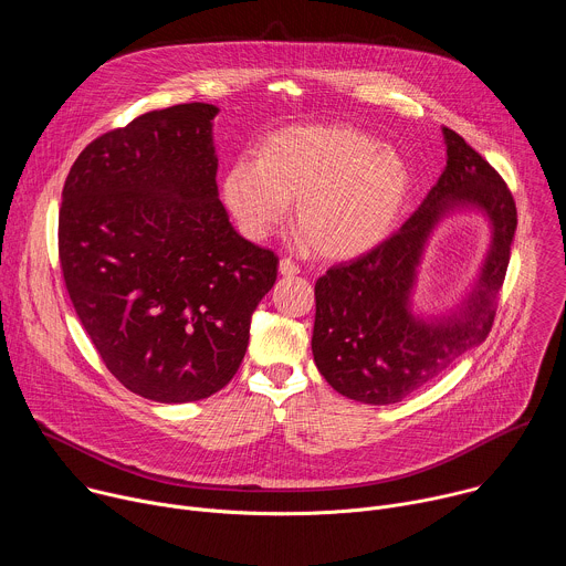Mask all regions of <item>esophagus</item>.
<instances>
[{
	"label": "esophagus",
	"mask_w": 566,
	"mask_h": 566,
	"mask_svg": "<svg viewBox=\"0 0 566 566\" xmlns=\"http://www.w3.org/2000/svg\"><path fill=\"white\" fill-rule=\"evenodd\" d=\"M280 273H282V275H286V277H293V275H297V273H300V266H297L293 260L282 258V260H280Z\"/></svg>",
	"instance_id": "1"
}]
</instances>
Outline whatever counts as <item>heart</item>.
I'll return each mask as SVG.
<instances>
[{
  "label": "heart",
  "instance_id": "b5f03b06",
  "mask_svg": "<svg viewBox=\"0 0 566 566\" xmlns=\"http://www.w3.org/2000/svg\"><path fill=\"white\" fill-rule=\"evenodd\" d=\"M412 190L396 149L349 125H306L271 134L258 158L226 172L223 197L249 237H266L297 203L295 223L319 258H358L394 230Z\"/></svg>",
  "mask_w": 566,
  "mask_h": 566
}]
</instances>
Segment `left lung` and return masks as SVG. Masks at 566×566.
<instances>
[{
    "label": "left lung",
    "mask_w": 566,
    "mask_h": 566,
    "mask_svg": "<svg viewBox=\"0 0 566 566\" xmlns=\"http://www.w3.org/2000/svg\"><path fill=\"white\" fill-rule=\"evenodd\" d=\"M443 136L448 166L421 208L378 247L334 264L315 282L313 360L338 394L369 406H391L426 387L486 340L495 322L517 228L515 199L500 172L457 132L443 127ZM459 202L490 212L494 249L467 308L426 326L407 313L413 269L438 214Z\"/></svg>",
    "instance_id": "left-lung-1"
}]
</instances>
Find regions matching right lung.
Returning <instances> with one entry per match:
<instances>
[{"label": "right lung", "instance_id": "1", "mask_svg": "<svg viewBox=\"0 0 566 566\" xmlns=\"http://www.w3.org/2000/svg\"><path fill=\"white\" fill-rule=\"evenodd\" d=\"M214 105L136 116L69 170L57 219L64 286L112 376L158 402L230 382L277 255L241 237L217 197Z\"/></svg>", "mask_w": 566, "mask_h": 566}]
</instances>
